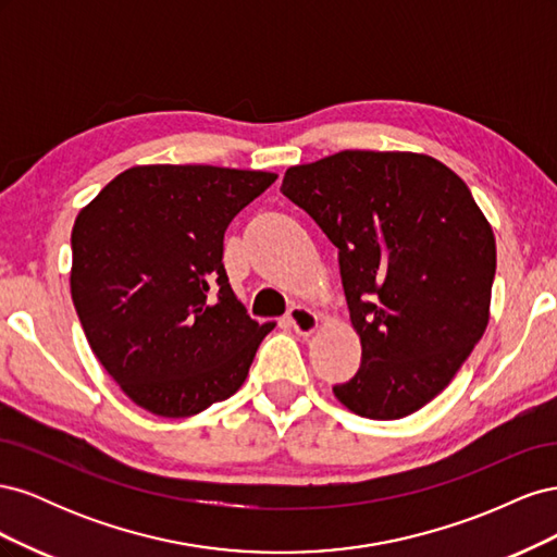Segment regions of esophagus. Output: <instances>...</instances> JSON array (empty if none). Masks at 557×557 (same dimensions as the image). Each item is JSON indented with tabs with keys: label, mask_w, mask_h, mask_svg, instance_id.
I'll return each instance as SVG.
<instances>
[{
	"label": "esophagus",
	"mask_w": 557,
	"mask_h": 557,
	"mask_svg": "<svg viewBox=\"0 0 557 557\" xmlns=\"http://www.w3.org/2000/svg\"><path fill=\"white\" fill-rule=\"evenodd\" d=\"M288 323L297 334L309 336L318 327V313H313L307 307H293L288 313Z\"/></svg>",
	"instance_id": "1"
}]
</instances>
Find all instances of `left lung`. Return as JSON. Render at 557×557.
<instances>
[{
    "label": "left lung",
    "mask_w": 557,
    "mask_h": 557,
    "mask_svg": "<svg viewBox=\"0 0 557 557\" xmlns=\"http://www.w3.org/2000/svg\"><path fill=\"white\" fill-rule=\"evenodd\" d=\"M281 193L339 248L362 362L334 397L372 420L423 409L491 318L495 234L467 183L423 153L342 150L290 166Z\"/></svg>",
    "instance_id": "left-lung-1"
}]
</instances>
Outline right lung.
<instances>
[{"mask_svg": "<svg viewBox=\"0 0 557 557\" xmlns=\"http://www.w3.org/2000/svg\"><path fill=\"white\" fill-rule=\"evenodd\" d=\"M276 174L141 164L72 230V299L97 360L141 409L185 418L242 387L272 323L252 320L223 264L225 230Z\"/></svg>", "mask_w": 557, "mask_h": 557, "instance_id": "obj_1", "label": "right lung"}]
</instances>
